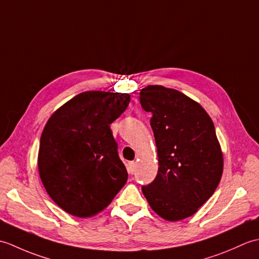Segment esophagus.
Listing matches in <instances>:
<instances>
[{"label":"esophagus","mask_w":259,"mask_h":259,"mask_svg":"<svg viewBox=\"0 0 259 259\" xmlns=\"http://www.w3.org/2000/svg\"><path fill=\"white\" fill-rule=\"evenodd\" d=\"M137 168V163L135 161H131L128 163V171L129 174H135Z\"/></svg>","instance_id":"34e87169"}]
</instances>
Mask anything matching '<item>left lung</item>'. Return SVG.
I'll list each match as a JSON object with an SVG mask.
<instances>
[{
    "mask_svg": "<svg viewBox=\"0 0 259 259\" xmlns=\"http://www.w3.org/2000/svg\"><path fill=\"white\" fill-rule=\"evenodd\" d=\"M142 109L152 113L159 168L142 186L152 210L169 222L197 212L216 190L223 175V152L211 118L199 103L175 89L147 85Z\"/></svg>",
    "mask_w": 259,
    "mask_h": 259,
    "instance_id": "8db88e82",
    "label": "left lung"
}]
</instances>
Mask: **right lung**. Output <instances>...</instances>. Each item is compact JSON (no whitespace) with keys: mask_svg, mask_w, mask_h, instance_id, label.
<instances>
[{"mask_svg":"<svg viewBox=\"0 0 259 259\" xmlns=\"http://www.w3.org/2000/svg\"><path fill=\"white\" fill-rule=\"evenodd\" d=\"M130 102L128 93L85 91L54 112L43 129L37 167L57 205L75 217L102 211L128 172L110 129Z\"/></svg>","mask_w":259,"mask_h":259,"instance_id":"obj_1","label":"right lung"}]
</instances>
